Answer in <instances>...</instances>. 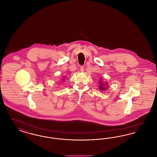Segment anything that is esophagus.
<instances>
[{"label": "esophagus", "mask_w": 157, "mask_h": 157, "mask_svg": "<svg viewBox=\"0 0 157 157\" xmlns=\"http://www.w3.org/2000/svg\"><path fill=\"white\" fill-rule=\"evenodd\" d=\"M80 70H81V72H83L84 71V67L83 66H81V68H80Z\"/></svg>", "instance_id": "esophagus-1"}]
</instances>
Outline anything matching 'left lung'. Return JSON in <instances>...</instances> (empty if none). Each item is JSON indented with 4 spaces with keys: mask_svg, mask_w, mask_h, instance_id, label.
I'll use <instances>...</instances> for the list:
<instances>
[{
    "mask_svg": "<svg viewBox=\"0 0 157 157\" xmlns=\"http://www.w3.org/2000/svg\"><path fill=\"white\" fill-rule=\"evenodd\" d=\"M101 80H99V83L100 84V85L99 86V88L100 89V90L101 91H103V90H106L108 88V83L107 82H103L102 81V79L101 78H100Z\"/></svg>",
    "mask_w": 157,
    "mask_h": 157,
    "instance_id": "1",
    "label": "left lung"
}]
</instances>
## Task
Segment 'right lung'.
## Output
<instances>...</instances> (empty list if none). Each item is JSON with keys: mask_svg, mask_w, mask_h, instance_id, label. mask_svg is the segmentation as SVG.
Here are the masks:
<instances>
[{"mask_svg": "<svg viewBox=\"0 0 157 157\" xmlns=\"http://www.w3.org/2000/svg\"><path fill=\"white\" fill-rule=\"evenodd\" d=\"M65 77H63V81H64V79H65Z\"/></svg>", "mask_w": 157, "mask_h": 157, "instance_id": "obj_1", "label": "right lung"}]
</instances>
